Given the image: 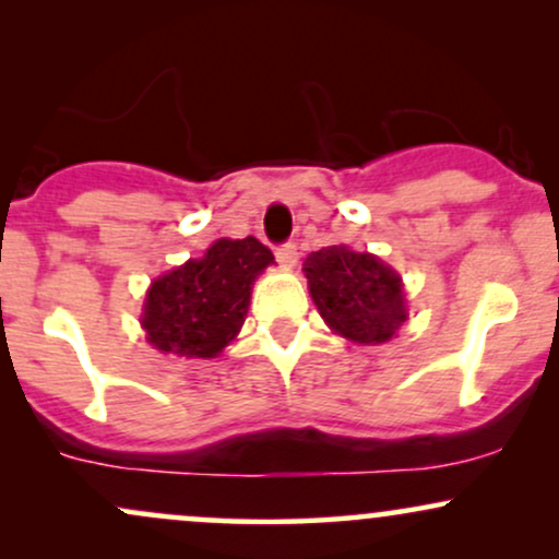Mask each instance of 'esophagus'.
I'll return each instance as SVG.
<instances>
[{
  "mask_svg": "<svg viewBox=\"0 0 559 559\" xmlns=\"http://www.w3.org/2000/svg\"><path fill=\"white\" fill-rule=\"evenodd\" d=\"M297 258H299L297 243L288 241V243H284V247L275 249V260H278L284 267H294V265H297Z\"/></svg>",
  "mask_w": 559,
  "mask_h": 559,
  "instance_id": "34e87169",
  "label": "esophagus"
}]
</instances>
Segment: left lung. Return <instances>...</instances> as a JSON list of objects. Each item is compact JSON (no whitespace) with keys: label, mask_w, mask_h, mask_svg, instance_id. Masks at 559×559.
I'll return each mask as SVG.
<instances>
[{"label":"left lung","mask_w":559,"mask_h":559,"mask_svg":"<svg viewBox=\"0 0 559 559\" xmlns=\"http://www.w3.org/2000/svg\"><path fill=\"white\" fill-rule=\"evenodd\" d=\"M301 271L320 318L349 342L383 344L407 320L402 278L373 254L323 247Z\"/></svg>","instance_id":"left-lung-1"}]
</instances>
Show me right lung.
Returning a JSON list of instances; mask_svg holds the SVG:
<instances>
[{"instance_id": "add662e5", "label": "right lung", "mask_w": 559, "mask_h": 559, "mask_svg": "<svg viewBox=\"0 0 559 559\" xmlns=\"http://www.w3.org/2000/svg\"><path fill=\"white\" fill-rule=\"evenodd\" d=\"M273 260L254 236L217 239L199 260L159 275L141 312L150 344L176 357L221 355L241 331L254 278Z\"/></svg>"}]
</instances>
